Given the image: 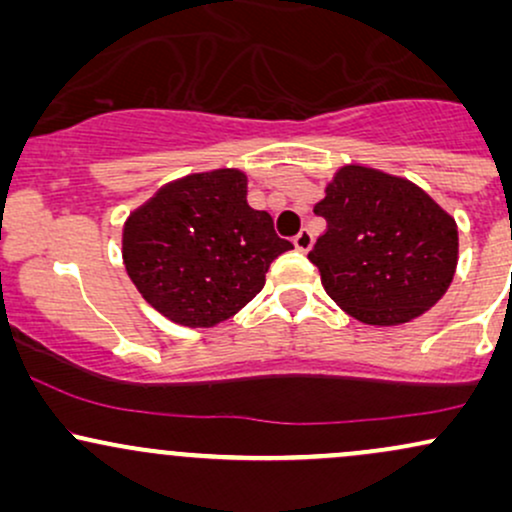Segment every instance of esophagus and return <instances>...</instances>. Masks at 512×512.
I'll return each mask as SVG.
<instances>
[{
  "label": "esophagus",
  "mask_w": 512,
  "mask_h": 512,
  "mask_svg": "<svg viewBox=\"0 0 512 512\" xmlns=\"http://www.w3.org/2000/svg\"><path fill=\"white\" fill-rule=\"evenodd\" d=\"M293 245H296V250L308 252L310 248H313V233H310L308 228H303V231L293 238Z\"/></svg>",
  "instance_id": "obj_1"
}]
</instances>
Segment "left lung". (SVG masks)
<instances>
[{"instance_id":"left-lung-1","label":"left lung","mask_w":512,"mask_h":512,"mask_svg":"<svg viewBox=\"0 0 512 512\" xmlns=\"http://www.w3.org/2000/svg\"><path fill=\"white\" fill-rule=\"evenodd\" d=\"M315 214L327 221L308 260L339 308L366 325H402L448 291L457 223L414 182L344 166Z\"/></svg>"}]
</instances>
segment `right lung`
<instances>
[{
  "mask_svg": "<svg viewBox=\"0 0 512 512\" xmlns=\"http://www.w3.org/2000/svg\"><path fill=\"white\" fill-rule=\"evenodd\" d=\"M233 168L168 182L129 214L122 260L144 301L185 327H211L250 303L281 252L267 211L248 204Z\"/></svg>",
  "mask_w": 512,
  "mask_h": 512,
  "instance_id": "1",
  "label": "right lung"
}]
</instances>
